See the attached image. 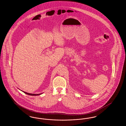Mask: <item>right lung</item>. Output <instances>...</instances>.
<instances>
[{"instance_id": "obj_1", "label": "right lung", "mask_w": 126, "mask_h": 126, "mask_svg": "<svg viewBox=\"0 0 126 126\" xmlns=\"http://www.w3.org/2000/svg\"><path fill=\"white\" fill-rule=\"evenodd\" d=\"M20 91H22L23 92H24V93H25L26 94L29 95H30V96H38V95H40L43 94V93H40V94H32V93H27V92H26L23 91H22L21 90H20Z\"/></svg>"}]
</instances>
